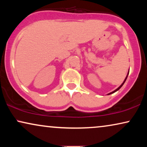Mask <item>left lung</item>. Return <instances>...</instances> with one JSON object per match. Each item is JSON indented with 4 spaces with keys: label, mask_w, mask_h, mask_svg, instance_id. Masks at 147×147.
<instances>
[{
    "label": "left lung",
    "mask_w": 147,
    "mask_h": 147,
    "mask_svg": "<svg viewBox=\"0 0 147 147\" xmlns=\"http://www.w3.org/2000/svg\"><path fill=\"white\" fill-rule=\"evenodd\" d=\"M128 74H129V71H128V74H127V76H126V78H125V80H124V81L123 82V83H122V84H121V85H120V86H119V87H118V88H117V89H116V90H114V91H113V92H110V93H109V94H108V95H110V94H113V93H114V92H116V91H118V90H119V89H120V88H121L122 86H123V84H124V82H125V81H126V78H127V77H128Z\"/></svg>",
    "instance_id": "1"
}]
</instances>
